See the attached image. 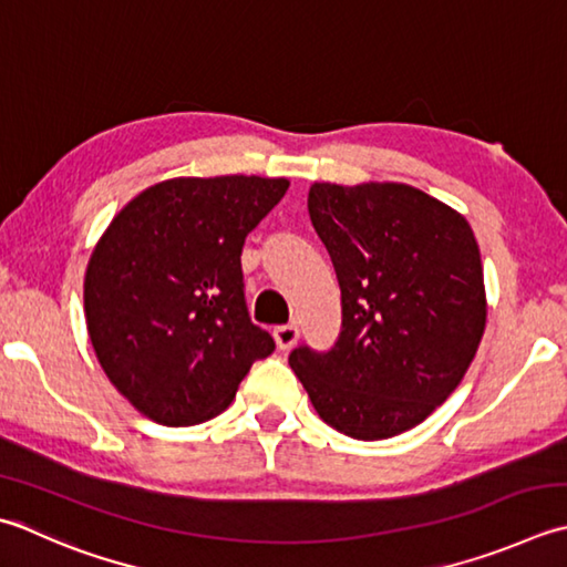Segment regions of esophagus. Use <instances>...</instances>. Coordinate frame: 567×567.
<instances>
[{"instance_id": "obj_1", "label": "esophagus", "mask_w": 567, "mask_h": 567, "mask_svg": "<svg viewBox=\"0 0 567 567\" xmlns=\"http://www.w3.org/2000/svg\"><path fill=\"white\" fill-rule=\"evenodd\" d=\"M272 337L277 341V347H280L282 351L285 349H292L297 339H299V327L295 324V321H290V324H282V327H275Z\"/></svg>"}]
</instances>
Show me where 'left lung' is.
Returning a JSON list of instances; mask_svg holds the SVG:
<instances>
[{"label": "left lung", "mask_w": 567, "mask_h": 567, "mask_svg": "<svg viewBox=\"0 0 567 567\" xmlns=\"http://www.w3.org/2000/svg\"><path fill=\"white\" fill-rule=\"evenodd\" d=\"M307 208L337 270L341 334L329 351L297 347L292 371L343 435H401L447 401L480 349V246L467 218L408 184H312Z\"/></svg>", "instance_id": "left-lung-1"}]
</instances>
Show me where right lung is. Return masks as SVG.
Instances as JSON below:
<instances>
[{
  "label": "right lung",
  "instance_id": "obj_1",
  "mask_svg": "<svg viewBox=\"0 0 567 567\" xmlns=\"http://www.w3.org/2000/svg\"><path fill=\"white\" fill-rule=\"evenodd\" d=\"M287 179L179 176L120 210L85 270V324L117 391L154 423L184 427L230 405L275 341L243 292L248 233Z\"/></svg>",
  "mask_w": 567,
  "mask_h": 567
}]
</instances>
